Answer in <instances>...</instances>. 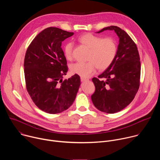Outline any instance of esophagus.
<instances>
[{"instance_id":"1","label":"esophagus","mask_w":160,"mask_h":160,"mask_svg":"<svg viewBox=\"0 0 160 160\" xmlns=\"http://www.w3.org/2000/svg\"><path fill=\"white\" fill-rule=\"evenodd\" d=\"M87 80H88V79L85 78L81 77V81H82V82H85V81H87Z\"/></svg>"}]
</instances>
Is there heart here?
<instances>
[{
  "instance_id": "heart-1",
  "label": "heart",
  "mask_w": 160,
  "mask_h": 160,
  "mask_svg": "<svg viewBox=\"0 0 160 160\" xmlns=\"http://www.w3.org/2000/svg\"><path fill=\"white\" fill-rule=\"evenodd\" d=\"M78 41L88 48L89 51L86 62H78L70 67L72 73L83 78H88L96 72L98 68L104 70L109 68L115 60L118 51L115 40L111 37L102 38L92 33H85L80 36ZM73 43L68 42L64 47V54L68 60L73 58Z\"/></svg>"
}]
</instances>
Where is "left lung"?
Returning <instances> with one entry per match:
<instances>
[{
    "label": "left lung",
    "instance_id": "8db88e82",
    "mask_svg": "<svg viewBox=\"0 0 160 160\" xmlns=\"http://www.w3.org/2000/svg\"><path fill=\"white\" fill-rule=\"evenodd\" d=\"M114 30L119 37L117 56L98 78H93L95 92L91 96L95 107L102 112L115 113L127 107L134 99L140 86L141 61L135 43L117 26L104 28Z\"/></svg>",
    "mask_w": 160,
    "mask_h": 160
}]
</instances>
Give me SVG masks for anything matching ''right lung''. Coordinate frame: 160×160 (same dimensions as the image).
<instances>
[{"label":"right lung","instance_id":"add662e5","mask_svg":"<svg viewBox=\"0 0 160 160\" xmlns=\"http://www.w3.org/2000/svg\"><path fill=\"white\" fill-rule=\"evenodd\" d=\"M73 35L56 27L39 33L27 50L24 60L26 87L35 104L49 114L61 112L73 103L80 86L75 74L62 80L68 71L61 43Z\"/></svg>","mask_w":160,"mask_h":160}]
</instances>
